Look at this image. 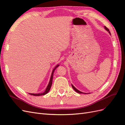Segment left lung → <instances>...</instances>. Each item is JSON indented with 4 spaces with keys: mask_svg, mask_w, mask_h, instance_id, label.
I'll return each instance as SVG.
<instances>
[{
    "mask_svg": "<svg viewBox=\"0 0 125 125\" xmlns=\"http://www.w3.org/2000/svg\"><path fill=\"white\" fill-rule=\"evenodd\" d=\"M105 29L108 32H109V33H110V31H109V29H108V28H107L105 26ZM72 87H73V88L74 89V90L77 93H80V94H86V93H83V92H81V91H78V90H77V89L73 86V85H72Z\"/></svg>",
    "mask_w": 125,
    "mask_h": 125,
    "instance_id": "obj_1",
    "label": "left lung"
}]
</instances>
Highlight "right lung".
<instances>
[{
  "instance_id": "1",
  "label": "right lung",
  "mask_w": 125,
  "mask_h": 125,
  "mask_svg": "<svg viewBox=\"0 0 125 125\" xmlns=\"http://www.w3.org/2000/svg\"><path fill=\"white\" fill-rule=\"evenodd\" d=\"M59 66V65H57L55 67L54 69L53 70V71L52 72V74H51V78H50V82L49 83V84L48 85V86L47 87V88H46L45 91L43 92V93H39V94H32V93H29L30 95H33V96H41V95H44L46 94H47L49 92V91H50V88L51 87V86H52V80H53V73H54L55 70L56 69V67H58V66Z\"/></svg>"
}]
</instances>
